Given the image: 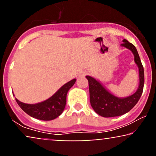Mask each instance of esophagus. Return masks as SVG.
Returning a JSON list of instances; mask_svg holds the SVG:
<instances>
[{"label": "esophagus", "mask_w": 156, "mask_h": 156, "mask_svg": "<svg viewBox=\"0 0 156 156\" xmlns=\"http://www.w3.org/2000/svg\"><path fill=\"white\" fill-rule=\"evenodd\" d=\"M82 75H83V76H84V75H85V73H83V74H82Z\"/></svg>", "instance_id": "1"}]
</instances>
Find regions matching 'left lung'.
I'll return each instance as SVG.
<instances>
[{
  "label": "left lung",
  "instance_id": "1",
  "mask_svg": "<svg viewBox=\"0 0 156 156\" xmlns=\"http://www.w3.org/2000/svg\"><path fill=\"white\" fill-rule=\"evenodd\" d=\"M121 45L132 52L134 56V62L139 69V87L133 95L126 98H118L108 91L95 79L90 76H86L89 82L90 101L91 106L98 114L106 118L122 116L129 112L137 104L143 91L145 82L144 69L137 49L133 44L125 39L123 40V43L121 44Z\"/></svg>",
  "mask_w": 156,
  "mask_h": 156
}]
</instances>
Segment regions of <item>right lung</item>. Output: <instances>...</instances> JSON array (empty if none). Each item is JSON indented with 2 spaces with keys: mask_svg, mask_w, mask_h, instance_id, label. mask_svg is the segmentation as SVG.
Segmentation results:
<instances>
[{
  "mask_svg": "<svg viewBox=\"0 0 156 156\" xmlns=\"http://www.w3.org/2000/svg\"><path fill=\"white\" fill-rule=\"evenodd\" d=\"M76 79L71 80L61 87L50 98L36 104H27L16 98L19 107L30 116L43 121L53 120L62 113L66 103V95L74 85Z\"/></svg>",
  "mask_w": 156,
  "mask_h": 156,
  "instance_id": "right-lung-1",
  "label": "right lung"
}]
</instances>
